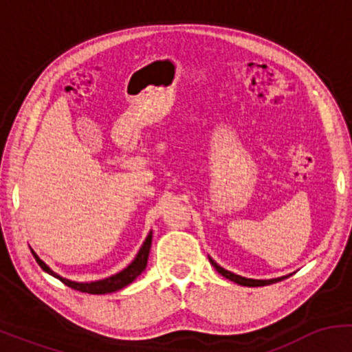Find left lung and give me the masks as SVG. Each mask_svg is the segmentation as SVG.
<instances>
[{
  "label": "left lung",
  "mask_w": 352,
  "mask_h": 352,
  "mask_svg": "<svg viewBox=\"0 0 352 352\" xmlns=\"http://www.w3.org/2000/svg\"><path fill=\"white\" fill-rule=\"evenodd\" d=\"M208 260H210V263L213 265V268H215L217 272L221 274V276L228 278L230 281H235L236 285H241V286H265V285H272V283L281 281L286 278V276H281V278H273V280H252V278H243V276H240V274H235V273L228 272V270L221 268V266L217 265L212 258H208Z\"/></svg>",
  "instance_id": "1"
}]
</instances>
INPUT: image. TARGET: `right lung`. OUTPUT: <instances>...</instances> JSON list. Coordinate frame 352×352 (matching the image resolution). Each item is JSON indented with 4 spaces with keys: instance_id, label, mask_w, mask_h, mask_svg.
Returning a JSON list of instances; mask_svg holds the SVG:
<instances>
[{
    "instance_id": "add662e5",
    "label": "right lung",
    "mask_w": 352,
    "mask_h": 352,
    "mask_svg": "<svg viewBox=\"0 0 352 352\" xmlns=\"http://www.w3.org/2000/svg\"><path fill=\"white\" fill-rule=\"evenodd\" d=\"M151 245H152V232L148 233L147 238H145L144 245L140 246L139 253H137V256L134 258V261H132L131 265L127 266V268H124L122 272L112 274V276L109 278H104V280H99V281H91V283H78V281H71V280H66V278L59 276L58 273H54L52 270L47 266L41 258L36 254L33 250H31V253H33L34 260L38 261V265L41 266L46 273H50L51 276L58 278L59 281H63L64 285L69 286L72 289H78V292H82V293H89V294H106V293H112V292H119V289H122L124 286L131 285L132 281L135 280L137 276H139L140 273L144 272L145 266H147V260H148V252H151Z\"/></svg>"
}]
</instances>
